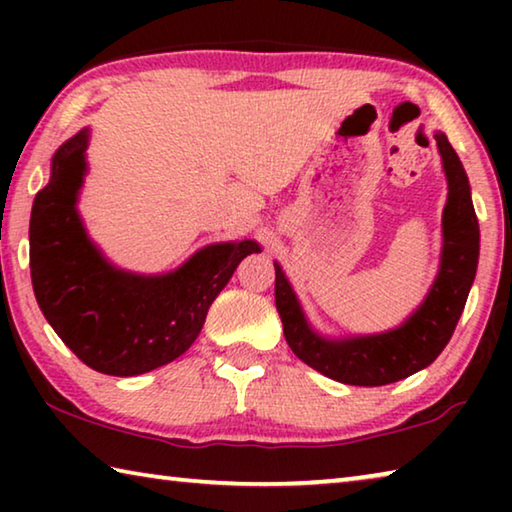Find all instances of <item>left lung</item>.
Returning a JSON list of instances; mask_svg holds the SVG:
<instances>
[{
    "label": "left lung",
    "instance_id": "left-lung-1",
    "mask_svg": "<svg viewBox=\"0 0 512 512\" xmlns=\"http://www.w3.org/2000/svg\"><path fill=\"white\" fill-rule=\"evenodd\" d=\"M433 137L447 178L443 250L429 293L402 325L343 339L320 334L311 327L296 291L275 262V307L284 339L300 361L341 384L386 386L427 368L445 350L465 309L479 264V223L461 160L445 133L438 131Z\"/></svg>",
    "mask_w": 512,
    "mask_h": 512
}]
</instances>
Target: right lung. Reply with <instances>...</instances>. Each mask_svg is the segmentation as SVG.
Wrapping results in <instances>:
<instances>
[{
    "mask_svg": "<svg viewBox=\"0 0 512 512\" xmlns=\"http://www.w3.org/2000/svg\"><path fill=\"white\" fill-rule=\"evenodd\" d=\"M88 144L90 128H83L60 146L49 183L33 201L31 282L49 325L85 366L135 377L189 350L241 259L262 248L253 239L221 241L160 275L110 264L76 207L88 173Z\"/></svg>",
    "mask_w": 512,
    "mask_h": 512,
    "instance_id": "obj_1",
    "label": "right lung"
}]
</instances>
